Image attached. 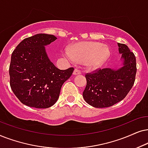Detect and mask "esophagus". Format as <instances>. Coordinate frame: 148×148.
<instances>
[{
	"instance_id": "obj_1",
	"label": "esophagus",
	"mask_w": 148,
	"mask_h": 148,
	"mask_svg": "<svg viewBox=\"0 0 148 148\" xmlns=\"http://www.w3.org/2000/svg\"><path fill=\"white\" fill-rule=\"evenodd\" d=\"M81 74V71L80 70H78V68H75L74 70V72H73V74L74 75H78V74Z\"/></svg>"
}]
</instances>
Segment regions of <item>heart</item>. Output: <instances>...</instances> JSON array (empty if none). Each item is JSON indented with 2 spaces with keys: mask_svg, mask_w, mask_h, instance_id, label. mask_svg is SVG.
<instances>
[{
  "mask_svg": "<svg viewBox=\"0 0 148 148\" xmlns=\"http://www.w3.org/2000/svg\"><path fill=\"white\" fill-rule=\"evenodd\" d=\"M109 50L99 42H86L76 44L72 51L66 50L65 56L71 61H85L89 68H97L103 64L109 56Z\"/></svg>",
  "mask_w": 148,
  "mask_h": 148,
  "instance_id": "1",
  "label": "heart"
}]
</instances>
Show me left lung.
Wrapping results in <instances>:
<instances>
[{
	"instance_id": "8db88e82",
	"label": "left lung",
	"mask_w": 148,
	"mask_h": 148,
	"mask_svg": "<svg viewBox=\"0 0 148 148\" xmlns=\"http://www.w3.org/2000/svg\"><path fill=\"white\" fill-rule=\"evenodd\" d=\"M124 66L119 70L96 69L86 73L84 99L92 107L108 108L125 99L133 87L137 72L136 58L127 45L118 43Z\"/></svg>"
}]
</instances>
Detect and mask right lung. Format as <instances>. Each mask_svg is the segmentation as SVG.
Masks as SVG:
<instances>
[{
	"label": "right lung",
	"instance_id": "add662e5",
	"mask_svg": "<svg viewBox=\"0 0 148 148\" xmlns=\"http://www.w3.org/2000/svg\"><path fill=\"white\" fill-rule=\"evenodd\" d=\"M56 39L53 35L38 34L23 39L13 51L10 86L25 106L48 108L54 105L63 84L72 74L74 68L60 70L47 57L44 46Z\"/></svg>",
	"mask_w": 148,
	"mask_h": 148
}]
</instances>
